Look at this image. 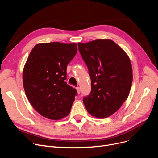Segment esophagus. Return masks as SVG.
I'll list each match as a JSON object with an SVG mask.
<instances>
[{
	"label": "esophagus",
	"mask_w": 158,
	"mask_h": 158,
	"mask_svg": "<svg viewBox=\"0 0 158 158\" xmlns=\"http://www.w3.org/2000/svg\"><path fill=\"white\" fill-rule=\"evenodd\" d=\"M76 90H77V92H78V94H79L80 93V91H81L80 88V87H76Z\"/></svg>",
	"instance_id": "34e87169"
}]
</instances>
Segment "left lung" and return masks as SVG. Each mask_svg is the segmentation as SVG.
Listing matches in <instances>:
<instances>
[{
  "mask_svg": "<svg viewBox=\"0 0 158 158\" xmlns=\"http://www.w3.org/2000/svg\"><path fill=\"white\" fill-rule=\"evenodd\" d=\"M78 50L91 78V92L83 99L87 111L97 118L111 116L127 99L132 82L128 55L110 40L78 43Z\"/></svg>",
  "mask_w": 158,
  "mask_h": 158,
  "instance_id": "obj_1",
  "label": "left lung"
}]
</instances>
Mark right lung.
Returning <instances> with one entry per match:
<instances>
[{"label":"right lung","mask_w":158,"mask_h":158,"mask_svg":"<svg viewBox=\"0 0 158 158\" xmlns=\"http://www.w3.org/2000/svg\"><path fill=\"white\" fill-rule=\"evenodd\" d=\"M77 45L59 42L33 47L23 70V85L33 107L52 120L67 116L77 91L66 82V68L77 52Z\"/></svg>","instance_id":"1"}]
</instances>
